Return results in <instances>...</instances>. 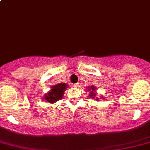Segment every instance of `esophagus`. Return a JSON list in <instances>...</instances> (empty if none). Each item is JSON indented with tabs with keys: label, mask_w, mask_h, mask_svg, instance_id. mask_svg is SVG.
<instances>
[{
	"label": "esophagus",
	"mask_w": 150,
	"mask_h": 150,
	"mask_svg": "<svg viewBox=\"0 0 150 150\" xmlns=\"http://www.w3.org/2000/svg\"><path fill=\"white\" fill-rule=\"evenodd\" d=\"M78 86H79V83H74V84L72 85V87H75V88H78Z\"/></svg>",
	"instance_id": "obj_1"
}]
</instances>
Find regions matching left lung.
Wrapping results in <instances>:
<instances>
[{
  "mask_svg": "<svg viewBox=\"0 0 150 150\" xmlns=\"http://www.w3.org/2000/svg\"><path fill=\"white\" fill-rule=\"evenodd\" d=\"M87 90H88V91H90V93H89L88 96L90 97V98H92V99H96V101L102 99V96L98 97L96 96V87H94L93 85H92V86H90V87H87Z\"/></svg>",
  "mask_w": 150,
  "mask_h": 150,
  "instance_id": "left-lung-1",
  "label": "left lung"
}]
</instances>
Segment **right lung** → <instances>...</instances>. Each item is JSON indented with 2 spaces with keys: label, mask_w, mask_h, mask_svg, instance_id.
Masks as SVG:
<instances>
[{
  "label": "right lung",
  "mask_w": 150,
  "mask_h": 150,
  "mask_svg": "<svg viewBox=\"0 0 150 150\" xmlns=\"http://www.w3.org/2000/svg\"><path fill=\"white\" fill-rule=\"evenodd\" d=\"M68 87V84L65 83H60L54 85L51 87V90L44 95L43 99L48 103H55L63 98L64 92Z\"/></svg>",
  "instance_id": "1"
}]
</instances>
